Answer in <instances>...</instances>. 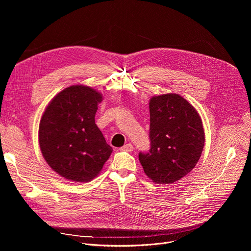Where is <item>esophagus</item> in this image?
Returning <instances> with one entry per match:
<instances>
[{
  "label": "esophagus",
  "instance_id": "obj_1",
  "mask_svg": "<svg viewBox=\"0 0 251 251\" xmlns=\"http://www.w3.org/2000/svg\"><path fill=\"white\" fill-rule=\"evenodd\" d=\"M133 149H134V147H133V145L131 144V143H128V144H126L123 147H121V150L122 151H126V152H132Z\"/></svg>",
  "mask_w": 251,
  "mask_h": 251
}]
</instances>
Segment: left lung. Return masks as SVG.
Here are the masks:
<instances>
[{
	"label": "left lung",
	"mask_w": 251,
	"mask_h": 251,
	"mask_svg": "<svg viewBox=\"0 0 251 251\" xmlns=\"http://www.w3.org/2000/svg\"><path fill=\"white\" fill-rule=\"evenodd\" d=\"M150 150L139 153L145 174L156 184H172L199 162L204 132L201 119L185 98L169 93L151 98Z\"/></svg>",
	"instance_id": "obj_1"
}]
</instances>
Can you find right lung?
I'll return each mask as SVG.
<instances>
[{
    "mask_svg": "<svg viewBox=\"0 0 251 251\" xmlns=\"http://www.w3.org/2000/svg\"><path fill=\"white\" fill-rule=\"evenodd\" d=\"M102 95L91 87L73 85L60 91L41 119L39 142L49 166L68 181L89 182L112 153L95 124Z\"/></svg>",
    "mask_w": 251,
    "mask_h": 251,
    "instance_id": "1",
    "label": "right lung"
}]
</instances>
